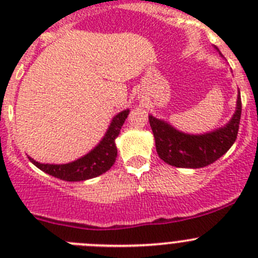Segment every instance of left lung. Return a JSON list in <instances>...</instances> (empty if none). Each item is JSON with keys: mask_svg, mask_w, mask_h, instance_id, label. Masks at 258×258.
Returning a JSON list of instances; mask_svg holds the SVG:
<instances>
[{"mask_svg": "<svg viewBox=\"0 0 258 258\" xmlns=\"http://www.w3.org/2000/svg\"><path fill=\"white\" fill-rule=\"evenodd\" d=\"M218 52L220 50L216 47ZM220 55L223 56L220 52ZM241 115L240 92L238 90L235 112L223 126L203 134H190L175 129L161 118L149 115L159 157L175 168H203L226 154L236 140Z\"/></svg>", "mask_w": 258, "mask_h": 258, "instance_id": "8db88e82", "label": "left lung"}]
</instances>
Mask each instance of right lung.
Here are the masks:
<instances>
[{"label": "right lung", "mask_w": 258, "mask_h": 258, "mask_svg": "<svg viewBox=\"0 0 258 258\" xmlns=\"http://www.w3.org/2000/svg\"><path fill=\"white\" fill-rule=\"evenodd\" d=\"M127 115H129V109L126 108L113 116L111 124L108 125V129L99 143L88 154L79 157L77 160L66 164H45L38 163L35 159L28 156L29 161L42 172L63 181L79 182L95 178L98 175L106 173L115 164L116 156H117L116 138L120 134Z\"/></svg>", "instance_id": "add662e5"}]
</instances>
